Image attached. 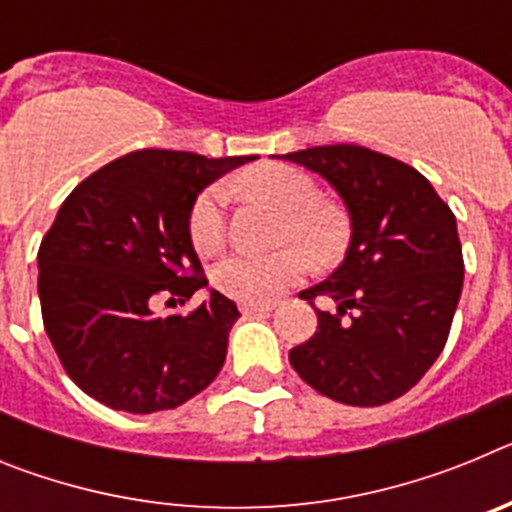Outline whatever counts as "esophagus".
Here are the masks:
<instances>
[{"label":"esophagus","mask_w":512,"mask_h":512,"mask_svg":"<svg viewBox=\"0 0 512 512\" xmlns=\"http://www.w3.org/2000/svg\"><path fill=\"white\" fill-rule=\"evenodd\" d=\"M241 312H271L274 305L271 302H238Z\"/></svg>","instance_id":"1"}]
</instances>
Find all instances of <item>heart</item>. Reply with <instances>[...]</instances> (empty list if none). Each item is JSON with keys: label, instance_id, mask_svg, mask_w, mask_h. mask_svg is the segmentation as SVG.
I'll list each match as a JSON object with an SVG mask.
<instances>
[{"label": "heart", "instance_id": "b5f03b06", "mask_svg": "<svg viewBox=\"0 0 512 512\" xmlns=\"http://www.w3.org/2000/svg\"><path fill=\"white\" fill-rule=\"evenodd\" d=\"M246 189L264 194L284 207L282 241H295L274 253L238 251L225 256L212 269V284L223 295L241 302H266L300 282L310 271V254L320 261L336 259L348 243V217L341 207L323 200L305 171L295 166L271 164L248 171L241 179ZM225 202L228 189L212 184L192 202L189 210V241L202 256H212L225 243ZM300 242L308 250L296 246Z\"/></svg>", "mask_w": 512, "mask_h": 512}]
</instances>
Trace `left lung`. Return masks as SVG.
Segmentation results:
<instances>
[{
  "mask_svg": "<svg viewBox=\"0 0 512 512\" xmlns=\"http://www.w3.org/2000/svg\"><path fill=\"white\" fill-rule=\"evenodd\" d=\"M341 194L351 243L325 282L300 292L318 312L289 364L312 390L356 408L402 397L441 356L464 284L456 217L413 166L338 143L287 153Z\"/></svg>",
  "mask_w": 512,
  "mask_h": 512,
  "instance_id": "left-lung-1",
  "label": "left lung"
}]
</instances>
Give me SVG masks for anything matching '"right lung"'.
Masks as SVG:
<instances>
[{"label":"right lung","mask_w":512,"mask_h":512,"mask_svg":"<svg viewBox=\"0 0 512 512\" xmlns=\"http://www.w3.org/2000/svg\"><path fill=\"white\" fill-rule=\"evenodd\" d=\"M253 156L207 158L146 148L87 176L38 251L45 333L63 369L112 410H174L220 374L233 300L212 289L189 315H156L207 287L189 241L197 194Z\"/></svg>","instance_id":"add662e5"}]
</instances>
